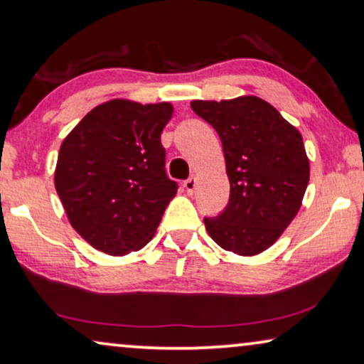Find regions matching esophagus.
<instances>
[{"mask_svg":"<svg viewBox=\"0 0 364 364\" xmlns=\"http://www.w3.org/2000/svg\"><path fill=\"white\" fill-rule=\"evenodd\" d=\"M183 187H186V191H187V193L188 196H192L193 192H196V188H197V178L196 177H188L186 182H183Z\"/></svg>","mask_w":364,"mask_h":364,"instance_id":"esophagus-1","label":"esophagus"}]
</instances>
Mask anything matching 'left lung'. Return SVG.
I'll return each mask as SVG.
<instances>
[{"label":"left lung","instance_id":"8db88e82","mask_svg":"<svg viewBox=\"0 0 364 364\" xmlns=\"http://www.w3.org/2000/svg\"><path fill=\"white\" fill-rule=\"evenodd\" d=\"M191 106L220 137L230 181L223 212L203 218L208 235L223 250L257 255L277 242L300 210L310 181L301 134L255 96Z\"/></svg>","mask_w":364,"mask_h":364}]
</instances>
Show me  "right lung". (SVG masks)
<instances>
[{
  "mask_svg": "<svg viewBox=\"0 0 364 364\" xmlns=\"http://www.w3.org/2000/svg\"><path fill=\"white\" fill-rule=\"evenodd\" d=\"M172 111L168 102L114 99L86 114L63 141L54 186L74 230L97 250H141L176 196L161 142Z\"/></svg>",
  "mask_w": 364,
  "mask_h": 364,
  "instance_id": "add662e5",
  "label": "right lung"
}]
</instances>
